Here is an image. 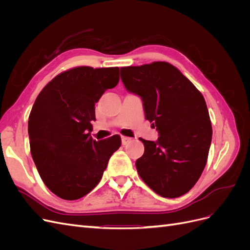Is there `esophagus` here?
I'll return each mask as SVG.
<instances>
[{
  "label": "esophagus",
  "mask_w": 250,
  "mask_h": 250,
  "mask_svg": "<svg viewBox=\"0 0 250 250\" xmlns=\"http://www.w3.org/2000/svg\"><path fill=\"white\" fill-rule=\"evenodd\" d=\"M132 141L131 138H128V137H122V145H127V144H129Z\"/></svg>",
  "instance_id": "1"
}]
</instances>
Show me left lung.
Listing matches in <instances>:
<instances>
[{
	"label": "left lung",
	"mask_w": 250,
	"mask_h": 250,
	"mask_svg": "<svg viewBox=\"0 0 250 250\" xmlns=\"http://www.w3.org/2000/svg\"><path fill=\"white\" fill-rule=\"evenodd\" d=\"M127 90L139 95L145 118L156 127V142L141 139L145 151L135 162L141 178L166 198L188 193L208 161L211 124L206 100L169 62L121 67Z\"/></svg>",
	"instance_id": "obj_1"
}]
</instances>
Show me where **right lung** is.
I'll list each match as a JSON object with an SVG mask.
<instances>
[{"mask_svg": "<svg viewBox=\"0 0 250 250\" xmlns=\"http://www.w3.org/2000/svg\"><path fill=\"white\" fill-rule=\"evenodd\" d=\"M120 80L119 67L77 66L58 74L37 96L28 121L30 151L43 184L64 200H76L99 184L119 135L90 137L95 104Z\"/></svg>", "mask_w": 250, "mask_h": 250, "instance_id": "obj_1", "label": "right lung"}]
</instances>
